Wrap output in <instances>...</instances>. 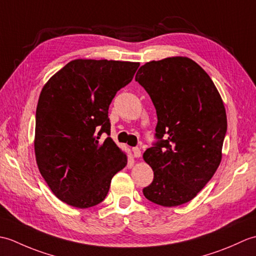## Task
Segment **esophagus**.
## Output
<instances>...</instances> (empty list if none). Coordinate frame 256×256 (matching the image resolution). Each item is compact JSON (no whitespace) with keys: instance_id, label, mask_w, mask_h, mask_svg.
Returning <instances> with one entry per match:
<instances>
[{"instance_id":"1","label":"esophagus","mask_w":256,"mask_h":256,"mask_svg":"<svg viewBox=\"0 0 256 256\" xmlns=\"http://www.w3.org/2000/svg\"><path fill=\"white\" fill-rule=\"evenodd\" d=\"M133 155L135 158H140V155H142V152H140V150L138 148H133Z\"/></svg>"}]
</instances>
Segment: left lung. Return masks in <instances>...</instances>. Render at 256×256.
<instances>
[{"label":"left lung","mask_w":256,"mask_h":256,"mask_svg":"<svg viewBox=\"0 0 256 256\" xmlns=\"http://www.w3.org/2000/svg\"><path fill=\"white\" fill-rule=\"evenodd\" d=\"M135 80L156 108L153 148L143 154L154 179L146 199L162 206L192 200L221 162L226 132L224 101L209 74L188 57L146 62Z\"/></svg>","instance_id":"left-lung-1"}]
</instances>
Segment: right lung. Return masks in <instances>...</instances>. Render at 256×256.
Segmentation results:
<instances>
[{"mask_svg":"<svg viewBox=\"0 0 256 256\" xmlns=\"http://www.w3.org/2000/svg\"><path fill=\"white\" fill-rule=\"evenodd\" d=\"M140 62L74 59L42 86L34 148L42 178L64 204L86 209L106 197L128 156L108 136V106L132 81Z\"/></svg>","mask_w":256,"mask_h":256,"instance_id":"1","label":"right lung"}]
</instances>
